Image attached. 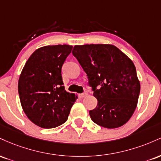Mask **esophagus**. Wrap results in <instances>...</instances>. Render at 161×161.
I'll list each match as a JSON object with an SVG mask.
<instances>
[{"instance_id":"34e87169","label":"esophagus","mask_w":161,"mask_h":161,"mask_svg":"<svg viewBox=\"0 0 161 161\" xmlns=\"http://www.w3.org/2000/svg\"><path fill=\"white\" fill-rule=\"evenodd\" d=\"M88 95V94L86 93V92H85V93H82V94H79V97H81V98H82V97H86V96Z\"/></svg>"}]
</instances>
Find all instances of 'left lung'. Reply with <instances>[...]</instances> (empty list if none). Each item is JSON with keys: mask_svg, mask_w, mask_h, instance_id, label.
<instances>
[{"mask_svg": "<svg viewBox=\"0 0 161 161\" xmlns=\"http://www.w3.org/2000/svg\"><path fill=\"white\" fill-rule=\"evenodd\" d=\"M72 53L97 99V107L89 111L92 121L108 129L126 123L137 107L141 88L133 62L112 45H75Z\"/></svg>", "mask_w": 161, "mask_h": 161, "instance_id": "obj_1", "label": "left lung"}]
</instances>
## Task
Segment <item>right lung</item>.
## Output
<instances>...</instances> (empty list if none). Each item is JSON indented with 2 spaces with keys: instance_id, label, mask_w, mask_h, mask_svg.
Listing matches in <instances>:
<instances>
[{
  "instance_id": "1",
  "label": "right lung",
  "mask_w": 161,
  "mask_h": 161,
  "mask_svg": "<svg viewBox=\"0 0 161 161\" xmlns=\"http://www.w3.org/2000/svg\"><path fill=\"white\" fill-rule=\"evenodd\" d=\"M73 46L48 45L28 59L18 82L20 103L34 124L51 129L67 120L77 96L65 90L61 68Z\"/></svg>"
}]
</instances>
